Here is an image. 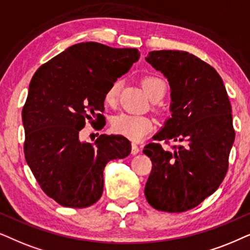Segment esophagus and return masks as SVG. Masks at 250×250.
<instances>
[{
  "label": "esophagus",
  "mask_w": 250,
  "mask_h": 250,
  "mask_svg": "<svg viewBox=\"0 0 250 250\" xmlns=\"http://www.w3.org/2000/svg\"><path fill=\"white\" fill-rule=\"evenodd\" d=\"M139 152V146L136 144V143H132L131 144V153L132 154H137Z\"/></svg>",
  "instance_id": "1"
}]
</instances>
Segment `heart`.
Returning <instances> with one entry per match:
<instances>
[{"instance_id": "obj_1", "label": "heart", "mask_w": 250, "mask_h": 250, "mask_svg": "<svg viewBox=\"0 0 250 250\" xmlns=\"http://www.w3.org/2000/svg\"><path fill=\"white\" fill-rule=\"evenodd\" d=\"M142 84L145 91L147 92L152 101H160L164 97L167 90L166 82L156 75H145L142 79ZM120 89H121V81L115 80L113 81L107 90L105 91L104 101L107 105L114 106L119 101ZM154 123L152 119L145 115H134L128 113H121L116 115L112 121V129L116 134L123 135L125 137L137 142L141 141L152 131Z\"/></svg>"}]
</instances>
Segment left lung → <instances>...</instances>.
<instances>
[{
	"instance_id": "left-lung-1",
	"label": "left lung",
	"mask_w": 250,
	"mask_h": 250,
	"mask_svg": "<svg viewBox=\"0 0 250 250\" xmlns=\"http://www.w3.org/2000/svg\"><path fill=\"white\" fill-rule=\"evenodd\" d=\"M146 62L168 79L172 116L153 137L156 143L143 149L152 161L145 197L156 210L188 211L211 195L228 172L235 137L231 104L221 76L197 56L160 50Z\"/></svg>"
}]
</instances>
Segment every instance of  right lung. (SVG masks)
<instances>
[{
    "mask_svg": "<svg viewBox=\"0 0 250 250\" xmlns=\"http://www.w3.org/2000/svg\"><path fill=\"white\" fill-rule=\"evenodd\" d=\"M139 57L137 49L82 42L33 75L21 113L25 159L42 191L59 205H94L103 194L106 164L130 154L121 135H101L92 144L80 142L79 132L85 122L104 127L105 91Z\"/></svg>",
    "mask_w": 250,
    "mask_h": 250,
    "instance_id": "add662e5",
    "label": "right lung"
}]
</instances>
